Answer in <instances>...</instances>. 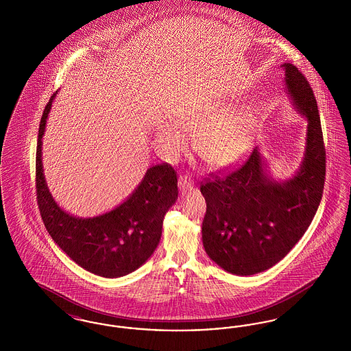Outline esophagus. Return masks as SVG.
<instances>
[{"label": "esophagus", "instance_id": "obj_1", "mask_svg": "<svg viewBox=\"0 0 351 351\" xmlns=\"http://www.w3.org/2000/svg\"><path fill=\"white\" fill-rule=\"evenodd\" d=\"M195 186L193 182L188 178V176H180L179 178V189L182 192H188V191H192Z\"/></svg>", "mask_w": 351, "mask_h": 351}]
</instances>
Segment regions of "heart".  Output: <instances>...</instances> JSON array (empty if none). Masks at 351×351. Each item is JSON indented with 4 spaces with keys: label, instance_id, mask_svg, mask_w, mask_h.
I'll list each match as a JSON object with an SVG mask.
<instances>
[{
    "label": "heart",
    "instance_id": "1",
    "mask_svg": "<svg viewBox=\"0 0 351 351\" xmlns=\"http://www.w3.org/2000/svg\"><path fill=\"white\" fill-rule=\"evenodd\" d=\"M218 109H196L182 114L178 123L162 122L156 139L168 158H176L186 149V136L193 134V149L210 168L222 169L235 165L249 149L250 119L239 113L221 117Z\"/></svg>",
    "mask_w": 351,
    "mask_h": 351
}]
</instances>
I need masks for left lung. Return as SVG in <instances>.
I'll use <instances>...</instances> for the list:
<instances>
[{"label":"left lung","mask_w":351,"mask_h":351,"mask_svg":"<svg viewBox=\"0 0 351 351\" xmlns=\"http://www.w3.org/2000/svg\"><path fill=\"white\" fill-rule=\"evenodd\" d=\"M285 93L306 121L300 167L287 179L269 172L256 146L233 173L201 185L206 201L202 243L226 272L250 276L275 266L300 241L317 212L325 182V149L317 102L298 68L283 63Z\"/></svg>","instance_id":"1"}]
</instances>
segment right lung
Wrapping results in <instances>:
<instances>
[{"label":"right lung","instance_id":"obj_1","mask_svg":"<svg viewBox=\"0 0 351 351\" xmlns=\"http://www.w3.org/2000/svg\"><path fill=\"white\" fill-rule=\"evenodd\" d=\"M56 95L43 112L36 146V199L45 226L53 242L88 272L108 279L129 275L159 245L165 216L178 200L176 172L166 163L152 166L112 210L85 218L68 213L51 195L42 163V139Z\"/></svg>","mask_w":351,"mask_h":351}]
</instances>
